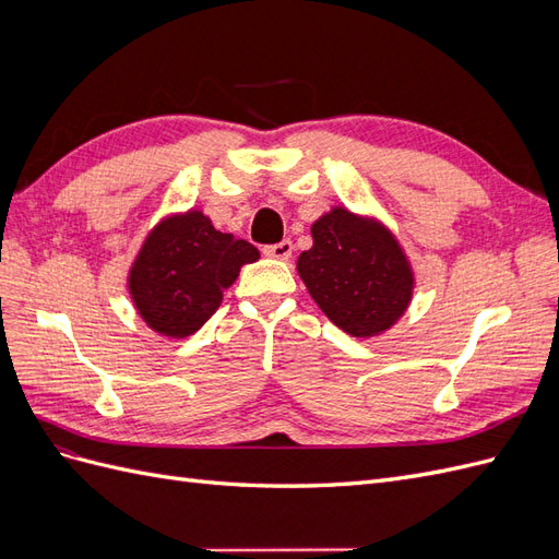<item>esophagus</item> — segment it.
<instances>
[{
  "instance_id": "34e87169",
  "label": "esophagus",
  "mask_w": 559,
  "mask_h": 559,
  "mask_svg": "<svg viewBox=\"0 0 559 559\" xmlns=\"http://www.w3.org/2000/svg\"><path fill=\"white\" fill-rule=\"evenodd\" d=\"M292 251H294V245H292V240H282V242H275V245H267V247H263V253L265 257H273V259H280V261H286L292 257Z\"/></svg>"
}]
</instances>
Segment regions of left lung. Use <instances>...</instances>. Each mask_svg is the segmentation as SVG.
<instances>
[{
	"label": "left lung",
	"instance_id": "obj_1",
	"mask_svg": "<svg viewBox=\"0 0 559 559\" xmlns=\"http://www.w3.org/2000/svg\"><path fill=\"white\" fill-rule=\"evenodd\" d=\"M312 249L298 257V275L335 326L376 335L408 308L413 273L382 226L333 210L312 226Z\"/></svg>",
	"mask_w": 559,
	"mask_h": 559
}]
</instances>
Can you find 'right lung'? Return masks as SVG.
<instances>
[{"mask_svg":"<svg viewBox=\"0 0 559 559\" xmlns=\"http://www.w3.org/2000/svg\"><path fill=\"white\" fill-rule=\"evenodd\" d=\"M259 249L218 233L200 212L170 216L148 235L130 270V294L146 324L170 337L195 333Z\"/></svg>","mask_w":559,"mask_h":559,"instance_id":"add662e5","label":"right lung"}]
</instances>
